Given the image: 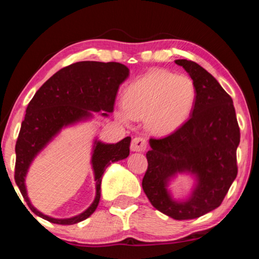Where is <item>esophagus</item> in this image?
Masks as SVG:
<instances>
[{"label": "esophagus", "mask_w": 259, "mask_h": 259, "mask_svg": "<svg viewBox=\"0 0 259 259\" xmlns=\"http://www.w3.org/2000/svg\"><path fill=\"white\" fill-rule=\"evenodd\" d=\"M147 147V142L145 138L143 137H135L131 142V151L133 152H143L145 151Z\"/></svg>", "instance_id": "34e87169"}]
</instances>
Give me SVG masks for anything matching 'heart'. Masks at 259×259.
Listing matches in <instances>:
<instances>
[{
  "mask_svg": "<svg viewBox=\"0 0 259 259\" xmlns=\"http://www.w3.org/2000/svg\"><path fill=\"white\" fill-rule=\"evenodd\" d=\"M196 89L191 77L154 69L126 88L116 109L122 122L147 117L151 130L165 135L178 129L194 108Z\"/></svg>",
  "mask_w": 259,
  "mask_h": 259,
  "instance_id": "b5f03b06",
  "label": "heart"
}]
</instances>
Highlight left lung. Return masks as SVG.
Returning a JSON list of instances; mask_svg holds the SVG:
<instances>
[{"label": "left lung", "mask_w": 259, "mask_h": 259, "mask_svg": "<svg viewBox=\"0 0 259 259\" xmlns=\"http://www.w3.org/2000/svg\"><path fill=\"white\" fill-rule=\"evenodd\" d=\"M194 82L196 100L190 119L171 135L150 139L143 190L153 207L177 221L203 216L221 205L238 175L240 129L233 100L218 81L192 60L177 59ZM178 173L196 179L185 200L167 190Z\"/></svg>", "instance_id": "obj_1"}]
</instances>
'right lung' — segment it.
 <instances>
[{"mask_svg":"<svg viewBox=\"0 0 259 259\" xmlns=\"http://www.w3.org/2000/svg\"><path fill=\"white\" fill-rule=\"evenodd\" d=\"M129 76V68L120 63L78 61L61 68L36 91L26 109L16 144L15 181L30 210L46 221L59 225H73L84 221L98 207L100 184L107 166L113 162L126 159L130 153L131 137L116 144L94 140L91 153L96 196L90 207L71 218H54L34 207L26 190V175L36 155L52 142L61 129L90 120L95 112L102 111L108 116L121 83Z\"/></svg>","mask_w":259,"mask_h":259,"instance_id":"right-lung-1","label":"right lung"}]
</instances>
